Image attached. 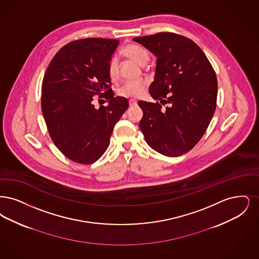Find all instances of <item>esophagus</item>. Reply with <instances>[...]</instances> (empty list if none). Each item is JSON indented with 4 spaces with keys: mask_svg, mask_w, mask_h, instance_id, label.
<instances>
[{
    "mask_svg": "<svg viewBox=\"0 0 259 259\" xmlns=\"http://www.w3.org/2000/svg\"><path fill=\"white\" fill-rule=\"evenodd\" d=\"M128 103H130V106H131V107H134L135 105H137V101H135V100H130Z\"/></svg>",
    "mask_w": 259,
    "mask_h": 259,
    "instance_id": "esophagus-1",
    "label": "esophagus"
}]
</instances>
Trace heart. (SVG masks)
<instances>
[{
    "label": "heart",
    "instance_id": "heart-1",
    "mask_svg": "<svg viewBox=\"0 0 259 259\" xmlns=\"http://www.w3.org/2000/svg\"><path fill=\"white\" fill-rule=\"evenodd\" d=\"M124 55L134 60L137 64L144 66L150 60V54L146 48L143 46L131 44L124 46L123 49ZM108 75L112 81L117 80L119 77V63L117 58H112L108 64ZM149 85V81L147 79H139L135 81H128L125 82L124 85L119 88L117 91V94L126 99H138L142 97L147 90V87Z\"/></svg>",
    "mask_w": 259,
    "mask_h": 259
}]
</instances>
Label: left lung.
Returning a JSON list of instances; mask_svg holds the SVG:
<instances>
[{"instance_id": "8db88e82", "label": "left lung", "mask_w": 259, "mask_h": 259, "mask_svg": "<svg viewBox=\"0 0 259 259\" xmlns=\"http://www.w3.org/2000/svg\"><path fill=\"white\" fill-rule=\"evenodd\" d=\"M134 40L157 56L149 92L161 104L168 103L163 109L158 101H138L143 111L139 127L152 149L167 157L182 156L198 143L213 118L214 68L200 47L184 35L162 32Z\"/></svg>"}]
</instances>
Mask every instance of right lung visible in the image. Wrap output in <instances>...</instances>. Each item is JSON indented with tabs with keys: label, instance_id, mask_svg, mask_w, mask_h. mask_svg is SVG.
<instances>
[{
	"label": "right lung",
	"instance_id": "1",
	"mask_svg": "<svg viewBox=\"0 0 259 259\" xmlns=\"http://www.w3.org/2000/svg\"><path fill=\"white\" fill-rule=\"evenodd\" d=\"M119 40L77 39L62 47L46 69L41 110L57 148L80 164L97 161L106 151L116 123L128 107L111 89L108 64ZM95 95L110 101L97 110Z\"/></svg>",
	"mask_w": 259,
	"mask_h": 259
}]
</instances>
